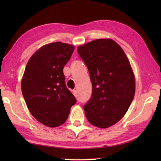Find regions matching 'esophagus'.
Instances as JSON below:
<instances>
[{"instance_id": "obj_1", "label": "esophagus", "mask_w": 161, "mask_h": 161, "mask_svg": "<svg viewBox=\"0 0 161 161\" xmlns=\"http://www.w3.org/2000/svg\"><path fill=\"white\" fill-rule=\"evenodd\" d=\"M72 93L74 94V96H77V91L76 90H72Z\"/></svg>"}]
</instances>
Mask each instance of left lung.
<instances>
[{
	"label": "left lung",
	"instance_id": "obj_1",
	"mask_svg": "<svg viewBox=\"0 0 161 161\" xmlns=\"http://www.w3.org/2000/svg\"><path fill=\"white\" fill-rule=\"evenodd\" d=\"M77 52L92 84V96L84 106L86 119L101 129L113 126L125 115L135 95V76L129 59L110 38L79 46Z\"/></svg>",
	"mask_w": 161,
	"mask_h": 161
}]
</instances>
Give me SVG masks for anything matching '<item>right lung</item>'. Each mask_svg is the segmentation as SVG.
<instances>
[{"instance_id":"add662e5","label":"right lung","mask_w":161,"mask_h":161,"mask_svg":"<svg viewBox=\"0 0 161 161\" xmlns=\"http://www.w3.org/2000/svg\"><path fill=\"white\" fill-rule=\"evenodd\" d=\"M74 50L72 45L52 42L38 49L27 63L22 93L30 112L46 126L63 124L77 102L66 87L63 73Z\"/></svg>"}]
</instances>
